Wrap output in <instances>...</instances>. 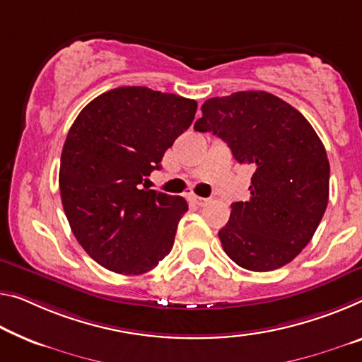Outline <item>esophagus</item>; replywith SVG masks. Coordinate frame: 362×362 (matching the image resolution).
<instances>
[{
    "label": "esophagus",
    "instance_id": "34e87169",
    "mask_svg": "<svg viewBox=\"0 0 362 362\" xmlns=\"http://www.w3.org/2000/svg\"><path fill=\"white\" fill-rule=\"evenodd\" d=\"M191 202L196 204L197 207H204V205H207L209 199H204V197H197V196H191Z\"/></svg>",
    "mask_w": 362,
    "mask_h": 362
}]
</instances>
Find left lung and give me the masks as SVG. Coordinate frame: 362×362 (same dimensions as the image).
<instances>
[{"label":"left lung","instance_id":"left-lung-1","mask_svg":"<svg viewBox=\"0 0 362 362\" xmlns=\"http://www.w3.org/2000/svg\"><path fill=\"white\" fill-rule=\"evenodd\" d=\"M199 132H214L239 163L252 165L251 197L231 204L218 231L233 262L270 272L308 246L329 204L330 165L309 121L281 98L262 90L235 92L202 105Z\"/></svg>","mask_w":362,"mask_h":362}]
</instances>
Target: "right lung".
<instances>
[{
  "label": "right lung",
  "mask_w": 362,
  "mask_h": 362,
  "mask_svg": "<svg viewBox=\"0 0 362 362\" xmlns=\"http://www.w3.org/2000/svg\"><path fill=\"white\" fill-rule=\"evenodd\" d=\"M196 110V100L175 93L118 87L72 123L61 152V202L76 239L105 269L141 275L170 254L187 202L142 185Z\"/></svg>",
  "instance_id": "1"
}]
</instances>
